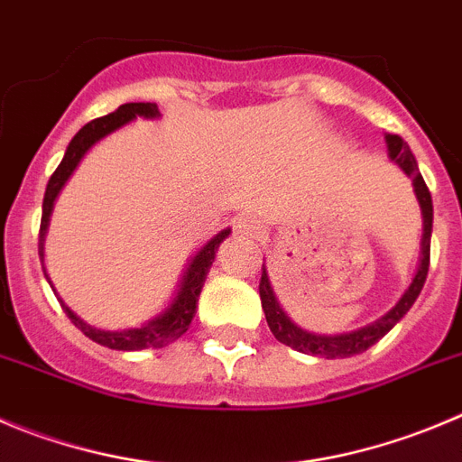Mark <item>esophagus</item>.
I'll return each instance as SVG.
<instances>
[{
    "mask_svg": "<svg viewBox=\"0 0 462 462\" xmlns=\"http://www.w3.org/2000/svg\"><path fill=\"white\" fill-rule=\"evenodd\" d=\"M236 232H239L241 236H248V239H257L262 232V226L255 217H244L236 221Z\"/></svg>",
    "mask_w": 462,
    "mask_h": 462,
    "instance_id": "1",
    "label": "esophagus"
}]
</instances>
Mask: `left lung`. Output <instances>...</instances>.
Here are the masks:
<instances>
[{
	"label": "left lung",
	"instance_id": "8db88e82",
	"mask_svg": "<svg viewBox=\"0 0 462 462\" xmlns=\"http://www.w3.org/2000/svg\"><path fill=\"white\" fill-rule=\"evenodd\" d=\"M387 150H390V159H394L403 172H406L408 178H412V184H415V193L417 200L421 205V214H424V241H421V264L420 271H417L415 280L408 287V291L401 296L399 303L381 317L378 321L369 323L365 328L353 330V333H344V335H312L300 330L299 326L290 321V317L282 312V308L275 300L273 290H271L269 284V275H266V269H262V280H260V299H262V310L266 314V323H269L271 333L278 342H282L284 346H291L294 351L300 353H312V356H321V357H351L357 356V353L367 351L369 346L378 342L381 337H385L392 328H394L396 323L403 319V314L412 308V303L420 296L421 287L426 282V275H429V264H430V230H433V200H430V191L426 187L424 178L417 171V162L415 154L411 152L408 143L396 134H387Z\"/></svg>",
	"mask_w": 462,
	"mask_h": 462
}]
</instances>
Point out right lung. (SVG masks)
I'll use <instances>...</instances> for the list:
<instances>
[{"instance_id":"right-lung-1","label":"right lung","mask_w":462,"mask_h":462,"mask_svg":"<svg viewBox=\"0 0 462 462\" xmlns=\"http://www.w3.org/2000/svg\"><path fill=\"white\" fill-rule=\"evenodd\" d=\"M136 116H145V118H157L159 109L152 102H127V105H120L114 114H106L102 118H95L90 123H86L79 132L75 134V139L68 145L66 154H63V162L59 163L54 172H51L50 182H47L45 198H42V218H41V232H38V255L42 262V241H45L47 226H50V214L51 207H54L56 196L63 189V184L68 182V178L72 175V171L77 168V163L81 162L86 152L90 150V145H95L100 139H105L106 134H111L114 129L123 127L125 123L134 120ZM230 235V230L218 232L211 241H207L200 248L196 257L189 264L187 275L182 278L180 284V291L175 296V300L171 303V308L166 312H162L159 317H154L152 321H148L141 328H129V330H100L93 328L88 323L81 321L70 308L63 305V312L68 314L77 328L86 335L93 342L102 344L106 348H116V351H143V348H159L166 346V344L175 342V339L182 337L184 333L191 326V319L196 317V303L198 296L202 291V284H205L207 273H209V266L217 257L218 245L223 244V239ZM50 280V278H47ZM51 284V282H50Z\"/></svg>"}]
</instances>
